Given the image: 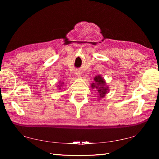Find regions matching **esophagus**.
<instances>
[{
    "instance_id": "1",
    "label": "esophagus",
    "mask_w": 159,
    "mask_h": 159,
    "mask_svg": "<svg viewBox=\"0 0 159 159\" xmlns=\"http://www.w3.org/2000/svg\"><path fill=\"white\" fill-rule=\"evenodd\" d=\"M76 74L78 76H81V72H80V71H76Z\"/></svg>"
}]
</instances>
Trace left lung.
Instances as JSON below:
<instances>
[{
	"mask_svg": "<svg viewBox=\"0 0 159 159\" xmlns=\"http://www.w3.org/2000/svg\"><path fill=\"white\" fill-rule=\"evenodd\" d=\"M91 88L92 89L97 90L99 99L104 98L109 91V86L107 85L106 80L100 75H98L94 78V83H91Z\"/></svg>",
	"mask_w": 159,
	"mask_h": 159,
	"instance_id": "8db88e82",
	"label": "left lung"
}]
</instances>
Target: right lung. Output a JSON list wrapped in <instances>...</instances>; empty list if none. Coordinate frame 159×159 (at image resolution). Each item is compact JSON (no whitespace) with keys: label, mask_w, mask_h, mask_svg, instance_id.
Instances as JSON below:
<instances>
[{"label":"right lung","mask_w":159,"mask_h":159,"mask_svg":"<svg viewBox=\"0 0 159 159\" xmlns=\"http://www.w3.org/2000/svg\"><path fill=\"white\" fill-rule=\"evenodd\" d=\"M63 84H64V82H60V84H59L57 87H59L60 88V89H61V86H63Z\"/></svg>","instance_id":"1"}]
</instances>
